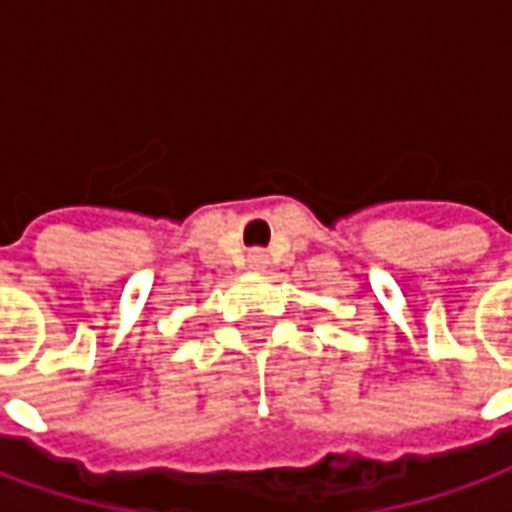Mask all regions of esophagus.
<instances>
[{
	"instance_id": "34e87169",
	"label": "esophagus",
	"mask_w": 512,
	"mask_h": 512,
	"mask_svg": "<svg viewBox=\"0 0 512 512\" xmlns=\"http://www.w3.org/2000/svg\"><path fill=\"white\" fill-rule=\"evenodd\" d=\"M246 260H249V266L252 268H263L266 266V252H263V249H252Z\"/></svg>"
}]
</instances>
